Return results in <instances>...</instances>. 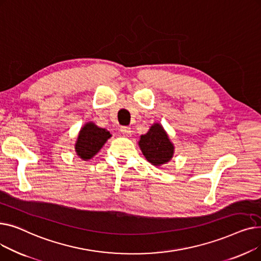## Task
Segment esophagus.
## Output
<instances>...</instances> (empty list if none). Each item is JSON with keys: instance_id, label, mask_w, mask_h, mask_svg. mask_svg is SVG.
<instances>
[{"instance_id": "1", "label": "esophagus", "mask_w": 261, "mask_h": 261, "mask_svg": "<svg viewBox=\"0 0 261 261\" xmlns=\"http://www.w3.org/2000/svg\"><path fill=\"white\" fill-rule=\"evenodd\" d=\"M120 132L123 136H126V138H128V136H131V134H132V130L129 127H121Z\"/></svg>"}]
</instances>
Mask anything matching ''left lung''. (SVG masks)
Masks as SVG:
<instances>
[{
    "label": "left lung",
    "instance_id": "8db88e82",
    "mask_svg": "<svg viewBox=\"0 0 261 261\" xmlns=\"http://www.w3.org/2000/svg\"><path fill=\"white\" fill-rule=\"evenodd\" d=\"M139 146L146 160L156 167L170 162L174 153V145L160 122H153L148 132L141 135Z\"/></svg>",
    "mask_w": 261,
    "mask_h": 261
}]
</instances>
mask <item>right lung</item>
Wrapping results in <instances>:
<instances>
[{"label": "right lung", "instance_id": "add662e5", "mask_svg": "<svg viewBox=\"0 0 261 261\" xmlns=\"http://www.w3.org/2000/svg\"><path fill=\"white\" fill-rule=\"evenodd\" d=\"M111 136L108 130L96 126L93 121L86 122L81 127L75 143L76 154L84 161L91 160L100 151Z\"/></svg>", "mask_w": 261, "mask_h": 261}]
</instances>
